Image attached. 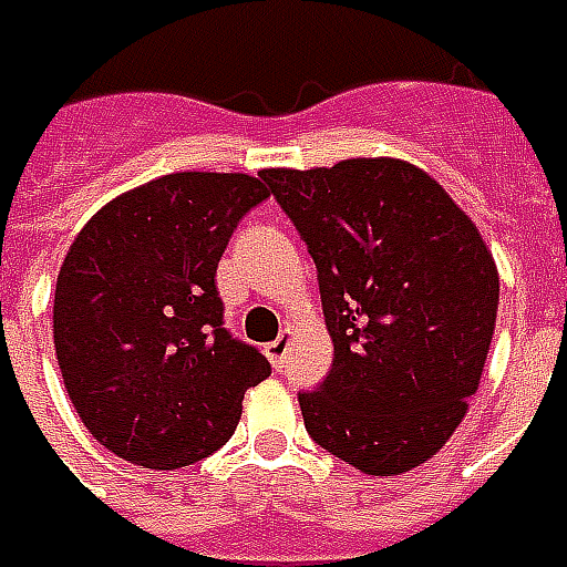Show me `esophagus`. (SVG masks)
Returning <instances> with one entry per match:
<instances>
[{
    "mask_svg": "<svg viewBox=\"0 0 567 567\" xmlns=\"http://www.w3.org/2000/svg\"><path fill=\"white\" fill-rule=\"evenodd\" d=\"M290 341H292L290 329H284V332H280L275 341H268V344H265V357L271 360V367H275V369H284V363H287V351H290Z\"/></svg>",
    "mask_w": 567,
    "mask_h": 567,
    "instance_id": "34e87169",
    "label": "esophagus"
}]
</instances>
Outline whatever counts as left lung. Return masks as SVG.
Returning a JSON list of instances; mask_svg holds the SVG:
<instances>
[{"mask_svg": "<svg viewBox=\"0 0 567 567\" xmlns=\"http://www.w3.org/2000/svg\"><path fill=\"white\" fill-rule=\"evenodd\" d=\"M317 265L332 369L299 393L320 449L369 476L419 467L480 388L497 268L445 188L396 158L259 174Z\"/></svg>", "mask_w": 567, "mask_h": 567, "instance_id": "left-lung-1", "label": "left lung"}]
</instances>
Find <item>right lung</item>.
<instances>
[{
  "mask_svg": "<svg viewBox=\"0 0 567 567\" xmlns=\"http://www.w3.org/2000/svg\"><path fill=\"white\" fill-rule=\"evenodd\" d=\"M268 198L247 174H167L75 235L54 290V351L84 427L131 464L188 467L228 443L271 375L223 320L216 265Z\"/></svg>",
  "mask_w": 567,
  "mask_h": 567,
  "instance_id": "1",
  "label": "right lung"
}]
</instances>
